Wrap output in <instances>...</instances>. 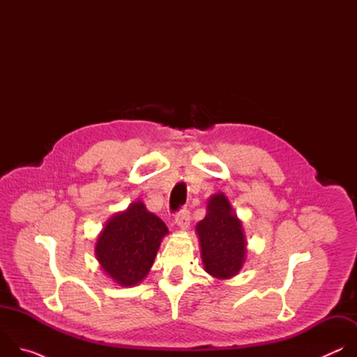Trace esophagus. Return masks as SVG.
<instances>
[{
    "label": "esophagus",
    "mask_w": 357,
    "mask_h": 357,
    "mask_svg": "<svg viewBox=\"0 0 357 357\" xmlns=\"http://www.w3.org/2000/svg\"><path fill=\"white\" fill-rule=\"evenodd\" d=\"M175 223H176L182 230H185V229L189 226V223H190V212H189L188 209L179 211V212L176 213V216H175Z\"/></svg>",
    "instance_id": "1"
}]
</instances>
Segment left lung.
I'll use <instances>...</instances> for the list:
<instances>
[{
  "instance_id": "left-lung-1",
  "label": "left lung",
  "mask_w": 357,
  "mask_h": 357,
  "mask_svg": "<svg viewBox=\"0 0 357 357\" xmlns=\"http://www.w3.org/2000/svg\"><path fill=\"white\" fill-rule=\"evenodd\" d=\"M196 231L205 270L219 280L236 275L244 261L245 238L241 222L223 193L209 199L208 215L197 223Z\"/></svg>"
}]
</instances>
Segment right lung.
I'll use <instances>...</instances> for the list:
<instances>
[{"label":"right lung","mask_w":357,"mask_h":357,"mask_svg":"<svg viewBox=\"0 0 357 357\" xmlns=\"http://www.w3.org/2000/svg\"><path fill=\"white\" fill-rule=\"evenodd\" d=\"M167 233L165 223L149 213L142 202H135L116 215L98 236L97 260L117 284L135 285L148 274Z\"/></svg>","instance_id":"right-lung-1"}]
</instances>
